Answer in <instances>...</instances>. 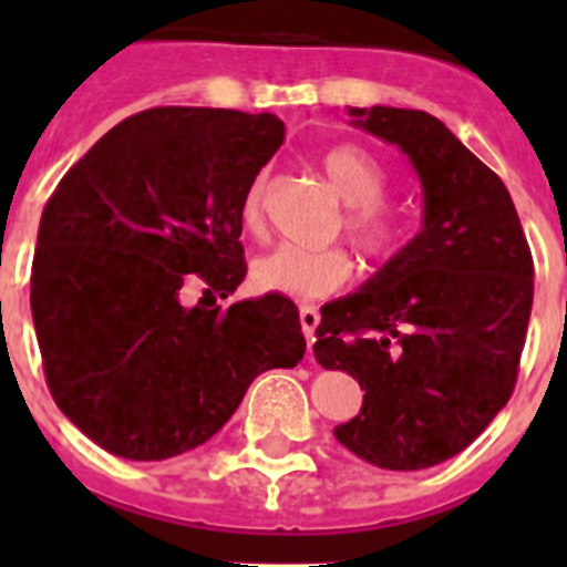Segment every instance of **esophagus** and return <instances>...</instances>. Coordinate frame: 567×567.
I'll list each match as a JSON object with an SVG mask.
<instances>
[{
    "label": "esophagus",
    "instance_id": "obj_1",
    "mask_svg": "<svg viewBox=\"0 0 567 567\" xmlns=\"http://www.w3.org/2000/svg\"><path fill=\"white\" fill-rule=\"evenodd\" d=\"M318 323H320L318 309H315L312 303H303V307H300V329H303L309 343H315V329H318Z\"/></svg>",
    "mask_w": 567,
    "mask_h": 567
}]
</instances>
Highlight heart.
Masks as SVG:
<instances>
[{
  "label": "heart",
  "mask_w": 567,
  "mask_h": 567,
  "mask_svg": "<svg viewBox=\"0 0 567 567\" xmlns=\"http://www.w3.org/2000/svg\"><path fill=\"white\" fill-rule=\"evenodd\" d=\"M323 175L329 178L340 202L349 204L346 227L363 252L389 255L398 249L403 221L380 198L389 187L383 164L369 150L358 144H334L320 158ZM264 178H255L240 198V227L258 233L264 224ZM252 284L264 292L287 298L312 300L332 295L352 278V258L343 249H303L295 244H278L252 260Z\"/></svg>",
  "instance_id": "1"
}]
</instances>
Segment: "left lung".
Masks as SVG:
<instances>
[{
	"instance_id": "obj_1",
	"label": "left lung",
	"mask_w": 567,
	"mask_h": 567,
	"mask_svg": "<svg viewBox=\"0 0 567 567\" xmlns=\"http://www.w3.org/2000/svg\"><path fill=\"white\" fill-rule=\"evenodd\" d=\"M398 144L423 187V227L358 292L320 309L315 358L363 389L334 437L389 471L432 468L508 403L534 303V260L508 189L423 110L349 107Z\"/></svg>"
}]
</instances>
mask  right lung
Here are the masks:
<instances>
[{
	"label": "right lung",
	"instance_id": "right-lung-1",
	"mask_svg": "<svg viewBox=\"0 0 567 567\" xmlns=\"http://www.w3.org/2000/svg\"><path fill=\"white\" fill-rule=\"evenodd\" d=\"M280 144L272 113L144 110L102 135L44 204L30 275L44 378L104 452H189L260 372L292 369L307 352L284 295L200 307L247 275L240 198ZM195 282L205 298L187 308Z\"/></svg>",
	"mask_w": 567,
	"mask_h": 567
}]
</instances>
